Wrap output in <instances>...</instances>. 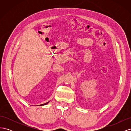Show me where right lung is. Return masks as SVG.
I'll list each match as a JSON object with an SVG mask.
<instances>
[{"label":"right lung","instance_id":"right-lung-1","mask_svg":"<svg viewBox=\"0 0 131 131\" xmlns=\"http://www.w3.org/2000/svg\"><path fill=\"white\" fill-rule=\"evenodd\" d=\"M49 103V102H47V103H45V104H41V105H40V106H42V105H46L47 104H48Z\"/></svg>","mask_w":131,"mask_h":131}]
</instances>
